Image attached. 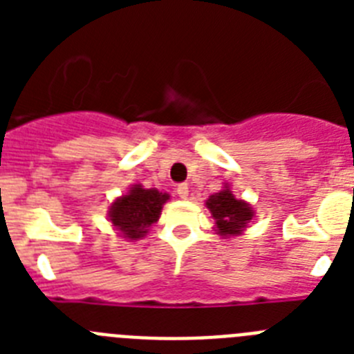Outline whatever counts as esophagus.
I'll return each instance as SVG.
<instances>
[{
    "label": "esophagus",
    "mask_w": 354,
    "mask_h": 354,
    "mask_svg": "<svg viewBox=\"0 0 354 354\" xmlns=\"http://www.w3.org/2000/svg\"><path fill=\"white\" fill-rule=\"evenodd\" d=\"M177 195L183 200L187 198V195H189V187H187V184H179V186H177Z\"/></svg>",
    "instance_id": "1"
}]
</instances>
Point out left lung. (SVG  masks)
Here are the masks:
<instances>
[{
  "instance_id": "left-lung-1",
  "label": "left lung",
  "mask_w": 354,
  "mask_h": 354,
  "mask_svg": "<svg viewBox=\"0 0 354 354\" xmlns=\"http://www.w3.org/2000/svg\"><path fill=\"white\" fill-rule=\"evenodd\" d=\"M205 205L214 218L216 234H220L225 239L232 236H241L253 218L252 205L245 200H237L234 193L230 192L228 184H225L221 192L209 196Z\"/></svg>"
}]
</instances>
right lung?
Returning <instances> with one entry per match:
<instances>
[{"label":"right lung","mask_w":354,"mask_h":354,"mask_svg":"<svg viewBox=\"0 0 354 354\" xmlns=\"http://www.w3.org/2000/svg\"><path fill=\"white\" fill-rule=\"evenodd\" d=\"M170 200L168 193H161L154 187L145 189L134 184L129 193L118 196L108 211L109 221L113 223L124 239L138 241L149 232L161 216L162 204Z\"/></svg>","instance_id":"1"}]
</instances>
